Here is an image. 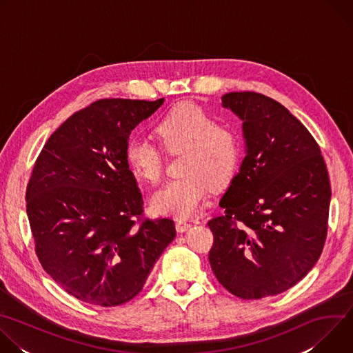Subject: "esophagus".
I'll return each instance as SVG.
<instances>
[{"label": "esophagus", "mask_w": 353, "mask_h": 353, "mask_svg": "<svg viewBox=\"0 0 353 353\" xmlns=\"http://www.w3.org/2000/svg\"><path fill=\"white\" fill-rule=\"evenodd\" d=\"M190 226H191V223L187 222V221H184V219L176 221V229H177V232H185Z\"/></svg>", "instance_id": "esophagus-1"}]
</instances>
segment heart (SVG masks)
Returning a JSON list of instances; mask_svg holds the SVG:
<instances>
[{
  "label": "heart",
  "mask_w": 353,
  "mask_h": 353,
  "mask_svg": "<svg viewBox=\"0 0 353 353\" xmlns=\"http://www.w3.org/2000/svg\"><path fill=\"white\" fill-rule=\"evenodd\" d=\"M155 132L163 148L146 138H134L125 149L127 163L139 179L157 184L163 173V150L170 155L183 152V176L157 191L150 205L162 215L190 218L205 204L211 184L222 187L237 173L241 135L194 103L173 108L157 123Z\"/></svg>",
  "instance_id": "heart-1"
}]
</instances>
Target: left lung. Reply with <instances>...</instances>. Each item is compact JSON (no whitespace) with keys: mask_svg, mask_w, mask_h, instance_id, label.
Segmentation results:
<instances>
[{"mask_svg":"<svg viewBox=\"0 0 353 353\" xmlns=\"http://www.w3.org/2000/svg\"><path fill=\"white\" fill-rule=\"evenodd\" d=\"M225 108L243 120L247 155L219 201L211 268L240 299L279 294L303 279L327 239L331 187L321 149L276 100L230 92Z\"/></svg>","mask_w":353,"mask_h":353,"instance_id":"obj_1","label":"left lung"}]
</instances>
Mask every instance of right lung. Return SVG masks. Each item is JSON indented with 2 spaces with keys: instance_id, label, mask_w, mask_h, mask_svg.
Here are the masks:
<instances>
[{
  "instance_id": "obj_1",
  "label": "right lung",
  "mask_w": 353,
  "mask_h": 353,
  "mask_svg": "<svg viewBox=\"0 0 353 353\" xmlns=\"http://www.w3.org/2000/svg\"><path fill=\"white\" fill-rule=\"evenodd\" d=\"M163 100H96L50 135L33 166L26 212L36 256L85 303H127L176 236L173 219L143 216L125 159L131 131Z\"/></svg>"
}]
</instances>
